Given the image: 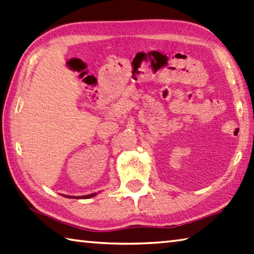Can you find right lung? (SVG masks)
<instances>
[{"instance_id": "add662e5", "label": "right lung", "mask_w": 254, "mask_h": 254, "mask_svg": "<svg viewBox=\"0 0 254 254\" xmlns=\"http://www.w3.org/2000/svg\"><path fill=\"white\" fill-rule=\"evenodd\" d=\"M96 194V193H92V194H87V195H82V196H77V197H75V199H89V197H92V196H94ZM66 197H70V199H72V196H66ZM74 197V196H73Z\"/></svg>"}]
</instances>
